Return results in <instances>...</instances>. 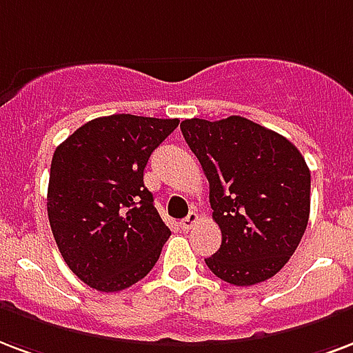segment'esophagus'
Returning a JSON list of instances; mask_svg holds the SVG:
<instances>
[{
  "label": "esophagus",
  "mask_w": 353,
  "mask_h": 353,
  "mask_svg": "<svg viewBox=\"0 0 353 353\" xmlns=\"http://www.w3.org/2000/svg\"><path fill=\"white\" fill-rule=\"evenodd\" d=\"M196 222H198V214H196V212H190L187 219L181 220V230L188 231L190 228H192V225L196 224Z\"/></svg>",
  "instance_id": "1"
}]
</instances>
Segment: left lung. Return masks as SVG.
<instances>
[{
    "mask_svg": "<svg viewBox=\"0 0 353 353\" xmlns=\"http://www.w3.org/2000/svg\"><path fill=\"white\" fill-rule=\"evenodd\" d=\"M181 133L209 181L222 244L205 263L216 278L248 287L287 265L307 228L311 172L298 148L248 118H190Z\"/></svg>",
    "mask_w": 353,
    "mask_h": 353,
    "instance_id": "8db88e82",
    "label": "left lung"
}]
</instances>
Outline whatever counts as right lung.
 I'll use <instances>...</instances> for the list:
<instances>
[{
  "instance_id": "obj_1",
  "label": "right lung",
  "mask_w": 353,
  "mask_h": 353,
  "mask_svg": "<svg viewBox=\"0 0 353 353\" xmlns=\"http://www.w3.org/2000/svg\"><path fill=\"white\" fill-rule=\"evenodd\" d=\"M177 125V118L101 117L81 125L53 153L51 233L64 263L88 287L128 289L157 263L170 230L144 187V168Z\"/></svg>"
}]
</instances>
